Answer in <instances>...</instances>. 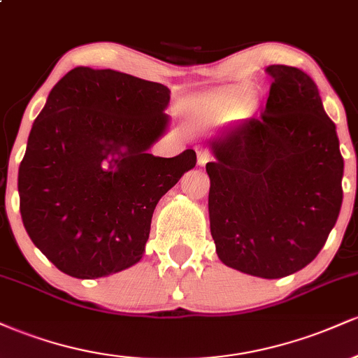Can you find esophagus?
I'll return each mask as SVG.
<instances>
[{
  "mask_svg": "<svg viewBox=\"0 0 358 358\" xmlns=\"http://www.w3.org/2000/svg\"><path fill=\"white\" fill-rule=\"evenodd\" d=\"M196 155H199V165L200 166H205L212 159V155L208 153L207 150H199L196 151Z\"/></svg>",
  "mask_w": 358,
  "mask_h": 358,
  "instance_id": "obj_1",
  "label": "esophagus"
}]
</instances>
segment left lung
Here are the masks:
<instances>
[{
	"mask_svg": "<svg viewBox=\"0 0 358 358\" xmlns=\"http://www.w3.org/2000/svg\"><path fill=\"white\" fill-rule=\"evenodd\" d=\"M261 116L210 143V232L220 261L266 279L310 264L330 236L343 190L335 122L315 82L289 65H269Z\"/></svg>",
	"mask_w": 358,
	"mask_h": 358,
	"instance_id": "1",
	"label": "left lung"
}]
</instances>
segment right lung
<instances>
[{
	"instance_id": "1",
	"label": "right lung",
	"mask_w": 358,
	"mask_h": 358,
	"mask_svg": "<svg viewBox=\"0 0 358 358\" xmlns=\"http://www.w3.org/2000/svg\"><path fill=\"white\" fill-rule=\"evenodd\" d=\"M168 101L163 84L110 69L77 67L53 85L18 192L28 236L62 273L102 278L143 257L156 203L196 163L193 150L148 153L168 124Z\"/></svg>"
}]
</instances>
